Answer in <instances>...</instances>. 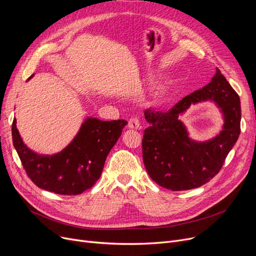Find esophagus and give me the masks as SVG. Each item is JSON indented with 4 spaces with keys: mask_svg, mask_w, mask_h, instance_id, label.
<instances>
[{
    "mask_svg": "<svg viewBox=\"0 0 256 256\" xmlns=\"http://www.w3.org/2000/svg\"><path fill=\"white\" fill-rule=\"evenodd\" d=\"M140 119L138 117H132L128 120V128L132 130H137L140 128Z\"/></svg>",
    "mask_w": 256,
    "mask_h": 256,
    "instance_id": "esophagus-1",
    "label": "esophagus"
}]
</instances>
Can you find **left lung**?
Instances as JSON below:
<instances>
[{
    "mask_svg": "<svg viewBox=\"0 0 256 256\" xmlns=\"http://www.w3.org/2000/svg\"><path fill=\"white\" fill-rule=\"evenodd\" d=\"M210 100L224 114L220 134L204 142L192 140L179 120L191 104ZM150 126L144 130L143 162L150 178L171 191H184L210 182L222 168L240 132V102L238 93L217 68L210 82L184 96L167 112L146 109Z\"/></svg>",
    "mask_w": 256,
    "mask_h": 256,
    "instance_id": "left-lung-1",
    "label": "left lung"
}]
</instances>
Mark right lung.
Masks as SVG:
<instances>
[{"label": "right lung", "instance_id": "right-lung-1", "mask_svg": "<svg viewBox=\"0 0 256 256\" xmlns=\"http://www.w3.org/2000/svg\"><path fill=\"white\" fill-rule=\"evenodd\" d=\"M126 124L124 119L102 121L88 117L74 140L60 152L50 156L37 154L24 143L14 118L12 141L24 169L40 189L60 195H78L90 189L100 178L106 158Z\"/></svg>", "mask_w": 256, "mask_h": 256}]
</instances>
